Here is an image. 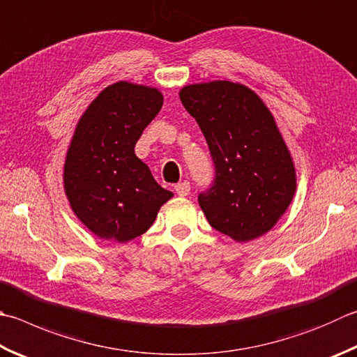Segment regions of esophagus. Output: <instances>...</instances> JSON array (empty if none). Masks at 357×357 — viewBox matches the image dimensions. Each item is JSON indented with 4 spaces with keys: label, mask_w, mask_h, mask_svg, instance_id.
Masks as SVG:
<instances>
[{
    "label": "esophagus",
    "mask_w": 357,
    "mask_h": 357,
    "mask_svg": "<svg viewBox=\"0 0 357 357\" xmlns=\"http://www.w3.org/2000/svg\"><path fill=\"white\" fill-rule=\"evenodd\" d=\"M174 190H176V192L178 194V196L185 197V196H188V194H190L191 185H190V181L185 180V181H180V183H177L176 188H174Z\"/></svg>",
    "instance_id": "34e87169"
}]
</instances>
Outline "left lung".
I'll use <instances>...</instances> for the list:
<instances>
[{
	"instance_id": "left-lung-1",
	"label": "left lung",
	"mask_w": 357,
	"mask_h": 357,
	"mask_svg": "<svg viewBox=\"0 0 357 357\" xmlns=\"http://www.w3.org/2000/svg\"><path fill=\"white\" fill-rule=\"evenodd\" d=\"M178 95L216 167L213 186L199 196L210 225L236 242L271 231L297 190L294 160L271 110L230 80L185 85Z\"/></svg>"
}]
</instances>
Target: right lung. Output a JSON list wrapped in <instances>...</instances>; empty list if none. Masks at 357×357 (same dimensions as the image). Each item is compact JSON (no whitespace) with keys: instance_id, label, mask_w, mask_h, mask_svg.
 I'll list each match as a JSON object with an SVG mask.
<instances>
[{"instance_id":"obj_1","label":"right lung","mask_w":357,"mask_h":357,"mask_svg":"<svg viewBox=\"0 0 357 357\" xmlns=\"http://www.w3.org/2000/svg\"><path fill=\"white\" fill-rule=\"evenodd\" d=\"M161 105L158 89L119 80L100 91L77 121L63 188L73 213L100 239H135L174 196L135 155L137 141Z\"/></svg>"}]
</instances>
